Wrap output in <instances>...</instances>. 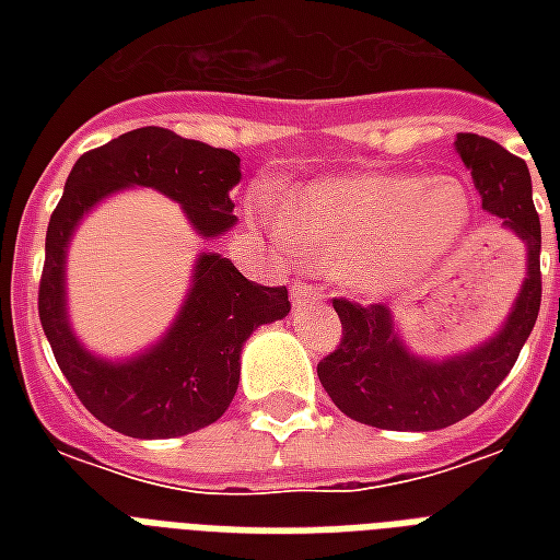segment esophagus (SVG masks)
I'll use <instances>...</instances> for the list:
<instances>
[{
    "instance_id": "1",
    "label": "esophagus",
    "mask_w": 560,
    "mask_h": 560,
    "mask_svg": "<svg viewBox=\"0 0 560 560\" xmlns=\"http://www.w3.org/2000/svg\"><path fill=\"white\" fill-rule=\"evenodd\" d=\"M290 299L302 305V302H311V299H323V288H316V284H307V281H293L290 284Z\"/></svg>"
}]
</instances>
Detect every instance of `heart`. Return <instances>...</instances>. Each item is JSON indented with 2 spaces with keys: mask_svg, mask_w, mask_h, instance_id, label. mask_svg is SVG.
<instances>
[{
  "mask_svg": "<svg viewBox=\"0 0 560 560\" xmlns=\"http://www.w3.org/2000/svg\"><path fill=\"white\" fill-rule=\"evenodd\" d=\"M249 209L311 267L349 270L354 288L369 296L407 288L451 258L474 218L462 183L412 174L319 183L290 214L267 194H255Z\"/></svg>",
  "mask_w": 560,
  "mask_h": 560,
  "instance_id": "1",
  "label": "heart"
}]
</instances>
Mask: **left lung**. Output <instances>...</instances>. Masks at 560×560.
<instances>
[{
    "instance_id": "obj_1",
    "label": "left lung",
    "mask_w": 560,
    "mask_h": 560,
    "mask_svg": "<svg viewBox=\"0 0 560 560\" xmlns=\"http://www.w3.org/2000/svg\"><path fill=\"white\" fill-rule=\"evenodd\" d=\"M456 153L479 188L482 209L503 220L526 246V281L500 331L459 358L424 360L400 342L386 305L334 299L340 346L316 374L331 400L360 424L381 430H442L477 412L517 363L540 311V218L526 162L486 136L459 133Z\"/></svg>"
}]
</instances>
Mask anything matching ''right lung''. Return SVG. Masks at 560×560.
<instances>
[{"mask_svg":"<svg viewBox=\"0 0 560 560\" xmlns=\"http://www.w3.org/2000/svg\"><path fill=\"white\" fill-rule=\"evenodd\" d=\"M241 183L232 151L183 139L165 127H139L83 153L48 220L39 279V323L81 404L101 424L133 439H174L214 424L241 381V349L258 325L290 314L288 288L244 279L229 258L202 253L186 305L153 349L109 363L83 349L66 316V246L86 211L118 188H156L177 200L197 235L235 226L229 191Z\"/></svg>","mask_w":560,"mask_h":560,"instance_id":"obj_1","label":"right lung"}]
</instances>
